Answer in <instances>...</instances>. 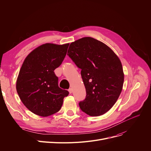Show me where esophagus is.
Here are the masks:
<instances>
[{
	"label": "esophagus",
	"instance_id": "obj_1",
	"mask_svg": "<svg viewBox=\"0 0 151 151\" xmlns=\"http://www.w3.org/2000/svg\"><path fill=\"white\" fill-rule=\"evenodd\" d=\"M68 92H69V93H71L73 92V89H71V88H70V89H68Z\"/></svg>",
	"mask_w": 151,
	"mask_h": 151
}]
</instances>
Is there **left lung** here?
I'll return each mask as SVG.
<instances>
[{
	"label": "left lung",
	"instance_id": "8db88e82",
	"mask_svg": "<svg viewBox=\"0 0 151 151\" xmlns=\"http://www.w3.org/2000/svg\"><path fill=\"white\" fill-rule=\"evenodd\" d=\"M67 55L81 69L86 97L79 103L80 109L91 116L106 113L122 90L124 75L119 58L106 45L92 37L70 43Z\"/></svg>",
	"mask_w": 151,
	"mask_h": 151
}]
</instances>
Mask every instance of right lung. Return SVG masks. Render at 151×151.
I'll use <instances>...</instances> for the list:
<instances>
[{
  "instance_id": "obj_1",
  "label": "right lung",
  "mask_w": 151,
  "mask_h": 151,
  "mask_svg": "<svg viewBox=\"0 0 151 151\" xmlns=\"http://www.w3.org/2000/svg\"><path fill=\"white\" fill-rule=\"evenodd\" d=\"M68 45L43 44L23 62L16 88L22 104L38 116L46 117L58 112L69 93L59 88L54 71L64 59Z\"/></svg>"
}]
</instances>
